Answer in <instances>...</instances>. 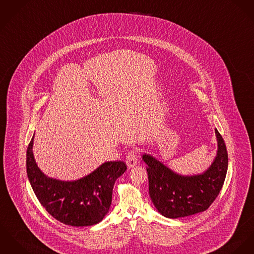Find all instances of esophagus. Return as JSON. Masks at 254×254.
Returning <instances> with one entry per match:
<instances>
[{"label": "esophagus", "instance_id": "esophagus-1", "mask_svg": "<svg viewBox=\"0 0 254 254\" xmlns=\"http://www.w3.org/2000/svg\"><path fill=\"white\" fill-rule=\"evenodd\" d=\"M138 163V155H137V150L133 149L130 150L129 153L126 156V164L128 166V168H133L137 165Z\"/></svg>", "mask_w": 254, "mask_h": 254}]
</instances>
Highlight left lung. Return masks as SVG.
I'll return each instance as SVG.
<instances>
[{
	"instance_id": "8db88e82",
	"label": "left lung",
	"mask_w": 254,
	"mask_h": 254,
	"mask_svg": "<svg viewBox=\"0 0 254 254\" xmlns=\"http://www.w3.org/2000/svg\"><path fill=\"white\" fill-rule=\"evenodd\" d=\"M215 135L216 157L201 175L181 176L151 155H142L147 164L149 196L162 215L169 218L192 215L208 209L216 199L226 178L228 153L224 139L216 129Z\"/></svg>"
}]
</instances>
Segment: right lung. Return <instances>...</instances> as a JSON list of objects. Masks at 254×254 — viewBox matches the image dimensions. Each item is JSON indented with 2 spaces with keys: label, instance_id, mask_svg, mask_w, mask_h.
Segmentation results:
<instances>
[{
  "label": "right lung",
  "instance_id": "1",
  "mask_svg": "<svg viewBox=\"0 0 254 254\" xmlns=\"http://www.w3.org/2000/svg\"><path fill=\"white\" fill-rule=\"evenodd\" d=\"M31 139L26 155L27 175L31 186L46 211L70 226H91L108 213L116 180L127 167L123 161L106 162L90 175L73 182L46 177L38 168Z\"/></svg>",
  "mask_w": 254,
  "mask_h": 254
}]
</instances>
